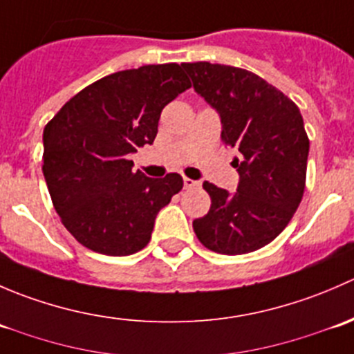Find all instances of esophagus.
<instances>
[{
    "mask_svg": "<svg viewBox=\"0 0 354 354\" xmlns=\"http://www.w3.org/2000/svg\"><path fill=\"white\" fill-rule=\"evenodd\" d=\"M183 185H185V190H192V188H197L200 183L195 180H190V178H183Z\"/></svg>",
    "mask_w": 354,
    "mask_h": 354,
    "instance_id": "obj_1",
    "label": "esophagus"
}]
</instances>
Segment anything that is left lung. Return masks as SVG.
Masks as SVG:
<instances>
[{
    "label": "left lung",
    "instance_id": "8db88e82",
    "mask_svg": "<svg viewBox=\"0 0 354 354\" xmlns=\"http://www.w3.org/2000/svg\"><path fill=\"white\" fill-rule=\"evenodd\" d=\"M195 92L221 120V140L240 154L236 192L205 181L210 209L194 221L200 243L223 255L255 252L279 236L305 192L310 142L298 106L241 68L183 63Z\"/></svg>",
    "mask_w": 354,
    "mask_h": 354
}]
</instances>
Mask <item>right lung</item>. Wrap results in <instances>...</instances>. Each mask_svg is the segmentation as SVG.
I'll return each instance as SVG.
<instances>
[{
	"label": "right lung",
	"mask_w": 354,
	"mask_h": 354,
	"mask_svg": "<svg viewBox=\"0 0 354 354\" xmlns=\"http://www.w3.org/2000/svg\"><path fill=\"white\" fill-rule=\"evenodd\" d=\"M190 88L180 65L116 71L78 92L46 124L42 173L63 224L92 252L131 255L151 241L156 217L183 188L149 178L128 157L152 145L164 106Z\"/></svg>",
	"instance_id": "right-lung-1"
}]
</instances>
